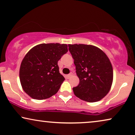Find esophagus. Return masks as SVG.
Segmentation results:
<instances>
[{"instance_id": "1", "label": "esophagus", "mask_w": 135, "mask_h": 135, "mask_svg": "<svg viewBox=\"0 0 135 135\" xmlns=\"http://www.w3.org/2000/svg\"><path fill=\"white\" fill-rule=\"evenodd\" d=\"M71 76H73V73H70V74H68V75H67V78H70Z\"/></svg>"}]
</instances>
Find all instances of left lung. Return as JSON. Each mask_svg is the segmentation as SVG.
<instances>
[{
	"instance_id": "1",
	"label": "left lung",
	"mask_w": 135,
	"mask_h": 135,
	"mask_svg": "<svg viewBox=\"0 0 135 135\" xmlns=\"http://www.w3.org/2000/svg\"><path fill=\"white\" fill-rule=\"evenodd\" d=\"M76 66L79 83L73 88L77 97L88 102H96L109 92L113 79L110 60L97 47L83 44L68 45Z\"/></svg>"
}]
</instances>
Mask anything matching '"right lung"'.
<instances>
[{"mask_svg": "<svg viewBox=\"0 0 135 135\" xmlns=\"http://www.w3.org/2000/svg\"><path fill=\"white\" fill-rule=\"evenodd\" d=\"M68 52L67 45L43 43L34 46L21 62L20 79L22 89L33 99L43 100L56 94L65 80L57 62Z\"/></svg>", "mask_w": 135, "mask_h": 135, "instance_id": "right-lung-1", "label": "right lung"}]
</instances>
